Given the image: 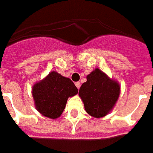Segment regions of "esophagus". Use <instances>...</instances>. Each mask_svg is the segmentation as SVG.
I'll return each mask as SVG.
<instances>
[{"instance_id":"34e87169","label":"esophagus","mask_w":153,"mask_h":153,"mask_svg":"<svg viewBox=\"0 0 153 153\" xmlns=\"http://www.w3.org/2000/svg\"><path fill=\"white\" fill-rule=\"evenodd\" d=\"M75 85L76 86V88H77L78 89L80 88V82H76L75 83Z\"/></svg>"}]
</instances>
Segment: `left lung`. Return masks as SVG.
<instances>
[{"instance_id": "8db88e82", "label": "left lung", "mask_w": 153, "mask_h": 153, "mask_svg": "<svg viewBox=\"0 0 153 153\" xmlns=\"http://www.w3.org/2000/svg\"><path fill=\"white\" fill-rule=\"evenodd\" d=\"M119 95V84L100 69L87 76V81L79 90L86 112L97 118L104 117L112 111Z\"/></svg>"}]
</instances>
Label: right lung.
<instances>
[{
	"label": "right lung",
	"instance_id": "1",
	"mask_svg": "<svg viewBox=\"0 0 153 153\" xmlns=\"http://www.w3.org/2000/svg\"><path fill=\"white\" fill-rule=\"evenodd\" d=\"M78 93L77 88L69 79L55 71L34 84L32 96L35 108L47 118L56 119L64 111L69 97Z\"/></svg>",
	"mask_w": 153,
	"mask_h": 153
}]
</instances>
